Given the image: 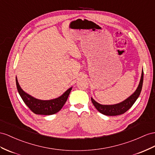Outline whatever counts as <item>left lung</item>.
<instances>
[{
  "instance_id": "obj_1",
  "label": "left lung",
  "mask_w": 155,
  "mask_h": 155,
  "mask_svg": "<svg viewBox=\"0 0 155 155\" xmlns=\"http://www.w3.org/2000/svg\"><path fill=\"white\" fill-rule=\"evenodd\" d=\"M143 82V70H142L140 81L136 91L125 100L118 104L114 105H101L95 101L92 97H91V100L96 109L101 114L107 116L120 115L131 108V107L134 105L138 97L140 96L142 89Z\"/></svg>"
}]
</instances>
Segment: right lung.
<instances>
[{
    "mask_svg": "<svg viewBox=\"0 0 155 155\" xmlns=\"http://www.w3.org/2000/svg\"><path fill=\"white\" fill-rule=\"evenodd\" d=\"M15 82L18 93L20 95L23 101L34 113L37 114L50 115L59 111L65 104L72 90V87H71L58 97L50 100H41L31 96V95L24 92L19 86L17 77H15Z\"/></svg>",
    "mask_w": 155,
    "mask_h": 155,
    "instance_id": "1",
    "label": "right lung"
}]
</instances>
